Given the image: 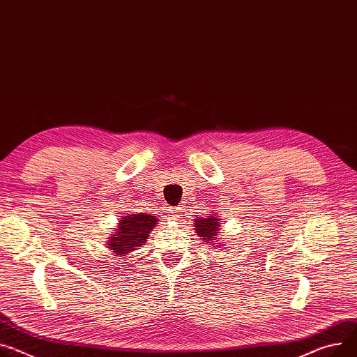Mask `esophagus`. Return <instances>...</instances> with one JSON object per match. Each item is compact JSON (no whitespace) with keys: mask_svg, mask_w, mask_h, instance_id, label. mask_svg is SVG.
<instances>
[{"mask_svg":"<svg viewBox=\"0 0 357 357\" xmlns=\"http://www.w3.org/2000/svg\"><path fill=\"white\" fill-rule=\"evenodd\" d=\"M169 213H170L172 218H174V220H180V218L184 215V208L183 207H172Z\"/></svg>","mask_w":357,"mask_h":357,"instance_id":"esophagus-1","label":"esophagus"}]
</instances>
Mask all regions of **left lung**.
<instances>
[{
	"instance_id": "obj_1",
	"label": "left lung",
	"mask_w": 357,
	"mask_h": 357,
	"mask_svg": "<svg viewBox=\"0 0 357 357\" xmlns=\"http://www.w3.org/2000/svg\"><path fill=\"white\" fill-rule=\"evenodd\" d=\"M193 223L196 227V233L199 234L200 238H203L207 243H213L214 248H218L215 238L218 229H220V218H217L215 215L199 217Z\"/></svg>"
}]
</instances>
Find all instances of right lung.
<instances>
[{
	"label": "right lung",
	"mask_w": 357,
	"mask_h": 357,
	"mask_svg": "<svg viewBox=\"0 0 357 357\" xmlns=\"http://www.w3.org/2000/svg\"><path fill=\"white\" fill-rule=\"evenodd\" d=\"M155 215H149L144 213L127 214L119 223V229L112 234L107 241L108 249L113 250L119 257L127 256L130 252L143 245L149 238L150 231L157 225Z\"/></svg>",
	"instance_id": "1"
}]
</instances>
